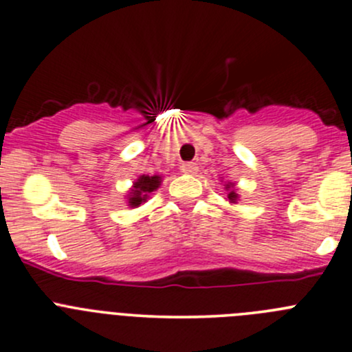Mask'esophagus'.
<instances>
[{"label":"esophagus","mask_w":352,"mask_h":352,"mask_svg":"<svg viewBox=\"0 0 352 352\" xmlns=\"http://www.w3.org/2000/svg\"><path fill=\"white\" fill-rule=\"evenodd\" d=\"M181 169H183V173H186V175H195V173L198 171V164L192 161H186L181 164Z\"/></svg>","instance_id":"1"}]
</instances>
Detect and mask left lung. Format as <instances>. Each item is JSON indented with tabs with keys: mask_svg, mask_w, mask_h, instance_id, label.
Masks as SVG:
<instances>
[{
	"mask_svg": "<svg viewBox=\"0 0 352 352\" xmlns=\"http://www.w3.org/2000/svg\"><path fill=\"white\" fill-rule=\"evenodd\" d=\"M228 199H230V201H233V203H235V199H236V192H235V191H232V192H230V195H228Z\"/></svg>",
	"mask_w": 352,
	"mask_h": 352,
	"instance_id": "left-lung-1",
	"label": "left lung"
}]
</instances>
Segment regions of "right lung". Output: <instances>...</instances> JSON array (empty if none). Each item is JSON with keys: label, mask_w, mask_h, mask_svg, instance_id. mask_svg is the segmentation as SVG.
Instances as JSON below:
<instances>
[{"label": "right lung", "mask_w": 352, "mask_h": 352, "mask_svg": "<svg viewBox=\"0 0 352 352\" xmlns=\"http://www.w3.org/2000/svg\"><path fill=\"white\" fill-rule=\"evenodd\" d=\"M161 184L160 176H141L134 183V190L131 192L129 205L131 206H139L142 201H146L147 195L157 190V186Z\"/></svg>", "instance_id": "add662e5"}]
</instances>
